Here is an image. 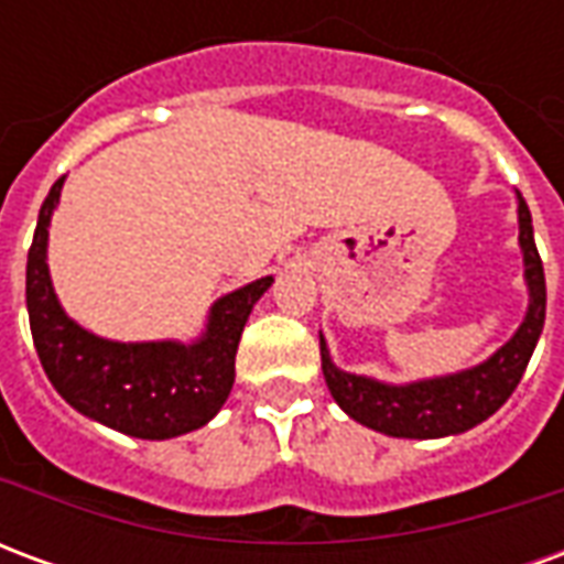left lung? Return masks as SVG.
<instances>
[{
  "label": "left lung",
  "mask_w": 564,
  "mask_h": 564,
  "mask_svg": "<svg viewBox=\"0 0 564 564\" xmlns=\"http://www.w3.org/2000/svg\"><path fill=\"white\" fill-rule=\"evenodd\" d=\"M520 198V247L522 265H525V286H529V311L522 317L520 329L513 332L505 347L486 362L447 378L414 380V383H380L375 378L350 375L332 362L329 347L319 335V359H323V378L329 387L332 399L341 404L347 416L356 423L368 425L375 432L390 437H447L468 432L486 416H492L508 402L510 392L517 390L522 371L534 354V344L541 338L546 314V283L544 265L538 257L532 232V214L525 198Z\"/></svg>",
  "instance_id": "8db88e82"
}]
</instances>
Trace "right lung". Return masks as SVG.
<instances>
[{
    "instance_id": "1",
    "label": "right lung",
    "mask_w": 564,
    "mask_h": 564,
    "mask_svg": "<svg viewBox=\"0 0 564 564\" xmlns=\"http://www.w3.org/2000/svg\"><path fill=\"white\" fill-rule=\"evenodd\" d=\"M63 181L44 198L26 257V311L44 375L78 414L123 435L165 441L202 429L232 392L241 332L274 278H259L217 299L196 341L99 338L63 311L47 271V226Z\"/></svg>"
}]
</instances>
